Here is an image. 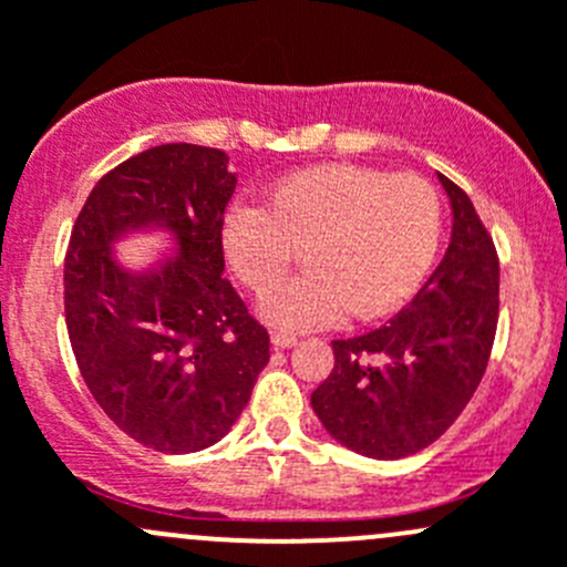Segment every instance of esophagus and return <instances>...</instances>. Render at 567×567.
<instances>
[{
	"label": "esophagus",
	"instance_id": "esophagus-1",
	"mask_svg": "<svg viewBox=\"0 0 567 567\" xmlns=\"http://www.w3.org/2000/svg\"><path fill=\"white\" fill-rule=\"evenodd\" d=\"M296 337L293 334H288V331H274L271 334V346L274 348H293L296 346Z\"/></svg>",
	"mask_w": 567,
	"mask_h": 567
}]
</instances>
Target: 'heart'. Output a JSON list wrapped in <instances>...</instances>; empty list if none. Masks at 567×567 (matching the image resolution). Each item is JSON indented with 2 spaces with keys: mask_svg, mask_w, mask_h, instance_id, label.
<instances>
[{
  "mask_svg": "<svg viewBox=\"0 0 567 567\" xmlns=\"http://www.w3.org/2000/svg\"><path fill=\"white\" fill-rule=\"evenodd\" d=\"M266 197L268 205L241 199L227 210L221 244L238 279L260 296L307 247L310 271L262 301L279 329H320L348 310L362 320L386 316L436 257L442 203L416 175L323 164L282 177Z\"/></svg>",
  "mask_w": 567,
  "mask_h": 567,
  "instance_id": "heart-1",
  "label": "heart"
}]
</instances>
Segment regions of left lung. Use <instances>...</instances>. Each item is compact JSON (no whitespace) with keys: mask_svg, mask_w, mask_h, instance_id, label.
I'll use <instances>...</instances> for the list:
<instances>
[{"mask_svg":"<svg viewBox=\"0 0 567 567\" xmlns=\"http://www.w3.org/2000/svg\"><path fill=\"white\" fill-rule=\"evenodd\" d=\"M439 175L453 236L436 271L381 329L334 340V368L312 392L320 425L359 455L398 461L436 442L488 364L499 318V260L472 199Z\"/></svg>","mask_w":567,"mask_h":567,"instance_id":"left-lung-1","label":"left lung"}]
</instances>
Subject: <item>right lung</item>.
I'll return each instance as SVG.
<instances>
[{
  "mask_svg": "<svg viewBox=\"0 0 567 567\" xmlns=\"http://www.w3.org/2000/svg\"><path fill=\"white\" fill-rule=\"evenodd\" d=\"M225 151L158 145L95 183L65 255V323L82 379L123 433L197 453L230 433L268 364V331L225 274L221 225L238 177ZM164 231L158 267L131 272L113 244Z\"/></svg>",
  "mask_w": 567,
  "mask_h": 567,
  "instance_id": "obj_1",
  "label": "right lung"
}]
</instances>
